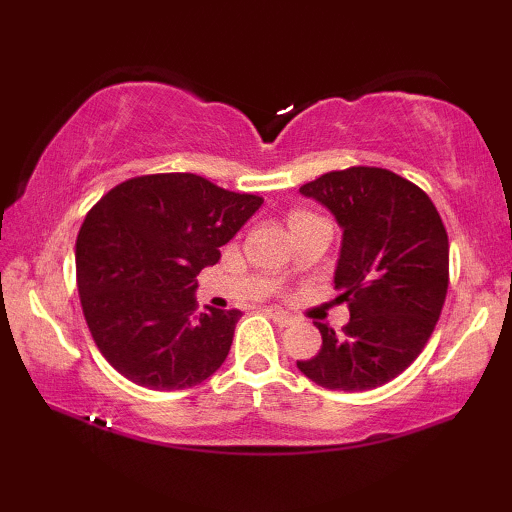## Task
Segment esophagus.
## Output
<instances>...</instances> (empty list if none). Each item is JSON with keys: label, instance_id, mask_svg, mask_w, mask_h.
Here are the masks:
<instances>
[{"label": "esophagus", "instance_id": "esophagus-1", "mask_svg": "<svg viewBox=\"0 0 512 512\" xmlns=\"http://www.w3.org/2000/svg\"><path fill=\"white\" fill-rule=\"evenodd\" d=\"M266 314L271 316L273 323L280 327H289L293 323V316H289L287 311H282V309H266Z\"/></svg>", "mask_w": 512, "mask_h": 512}]
</instances>
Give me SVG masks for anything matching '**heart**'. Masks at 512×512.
<instances>
[{"label": "heart", "mask_w": 512, "mask_h": 512, "mask_svg": "<svg viewBox=\"0 0 512 512\" xmlns=\"http://www.w3.org/2000/svg\"><path fill=\"white\" fill-rule=\"evenodd\" d=\"M305 216H311L309 212H291L289 221H298V219H305Z\"/></svg>", "instance_id": "b5f03b06"}]
</instances>
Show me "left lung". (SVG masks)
Segmentation results:
<instances>
[{
	"label": "left lung",
	"mask_w": 512,
	"mask_h": 512,
	"mask_svg": "<svg viewBox=\"0 0 512 512\" xmlns=\"http://www.w3.org/2000/svg\"><path fill=\"white\" fill-rule=\"evenodd\" d=\"M343 228L334 284L348 300L341 332L316 323L323 345L298 361L329 391H370L418 359L449 284V241L427 192L379 167L327 171L300 187Z\"/></svg>",
	"instance_id": "8db88e82"
}]
</instances>
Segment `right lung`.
<instances>
[{"mask_svg":"<svg viewBox=\"0 0 512 512\" xmlns=\"http://www.w3.org/2000/svg\"><path fill=\"white\" fill-rule=\"evenodd\" d=\"M262 203L196 173L128 178L101 196L76 239V284L92 339L119 375L185 391L221 368L241 311L198 314L196 275Z\"/></svg>","mask_w":512,"mask_h":512,"instance_id":"right-lung-1","label":"right lung"}]
</instances>
